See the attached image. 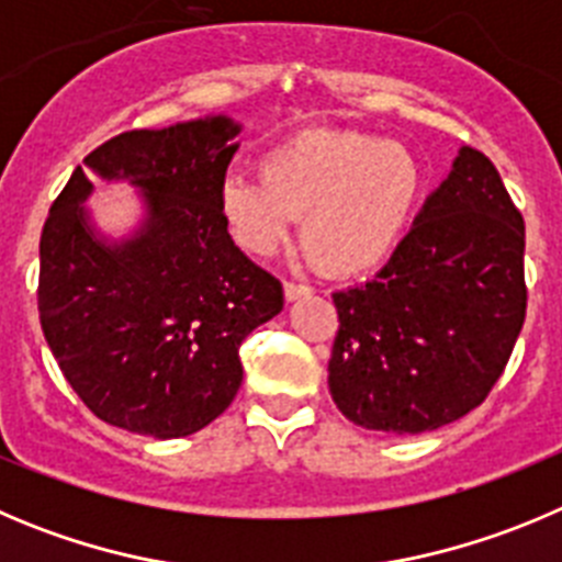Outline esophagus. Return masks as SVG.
<instances>
[{
    "label": "esophagus",
    "instance_id": "34e87169",
    "mask_svg": "<svg viewBox=\"0 0 562 562\" xmlns=\"http://www.w3.org/2000/svg\"><path fill=\"white\" fill-rule=\"evenodd\" d=\"M284 295H286V301H297V297H303V295H312V286L301 284V281H286Z\"/></svg>",
    "mask_w": 562,
    "mask_h": 562
}]
</instances>
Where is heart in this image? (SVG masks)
Here are the masks:
<instances>
[{
	"mask_svg": "<svg viewBox=\"0 0 562 562\" xmlns=\"http://www.w3.org/2000/svg\"><path fill=\"white\" fill-rule=\"evenodd\" d=\"M409 147L362 131H303L228 178L220 214L241 250L270 256L295 234L331 276H362L395 254L424 200Z\"/></svg>",
	"mask_w": 562,
	"mask_h": 562,
	"instance_id": "b5f03b06",
	"label": "heart"
}]
</instances>
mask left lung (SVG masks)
<instances>
[{"label": "left lung", "mask_w": 562, "mask_h": 562, "mask_svg": "<svg viewBox=\"0 0 562 562\" xmlns=\"http://www.w3.org/2000/svg\"><path fill=\"white\" fill-rule=\"evenodd\" d=\"M331 297L328 390L345 418L420 435L476 409L527 315L524 217L491 158L462 147L379 276Z\"/></svg>", "instance_id": "obj_1"}]
</instances>
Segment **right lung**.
Wrapping results in <instances>:
<instances>
[{"label": "right lung", "instance_id": "obj_1", "mask_svg": "<svg viewBox=\"0 0 562 562\" xmlns=\"http://www.w3.org/2000/svg\"><path fill=\"white\" fill-rule=\"evenodd\" d=\"M239 133L225 116L127 131L86 156L142 189L150 217L105 245L71 172L41 231L38 315L66 382L97 418L158 440L220 418L241 384L245 337L284 308V286L247 259L220 214Z\"/></svg>", "mask_w": 562, "mask_h": 562}]
</instances>
